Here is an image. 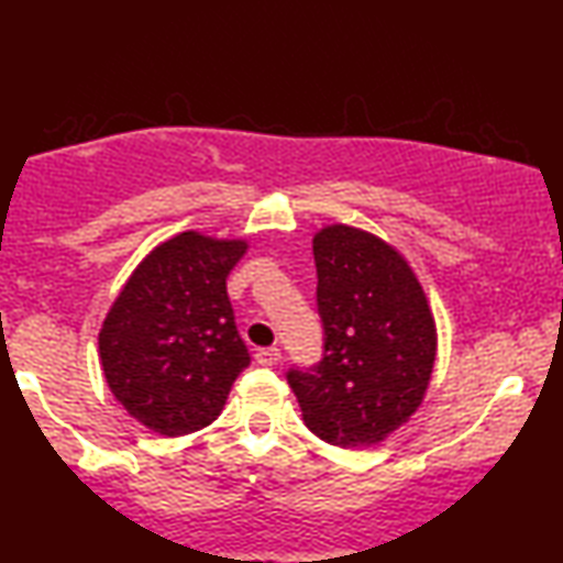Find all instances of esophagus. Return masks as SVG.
<instances>
[{"label":"esophagus","instance_id":"esophagus-1","mask_svg":"<svg viewBox=\"0 0 563 563\" xmlns=\"http://www.w3.org/2000/svg\"><path fill=\"white\" fill-rule=\"evenodd\" d=\"M279 358H282V351L276 349V345H272V349H258L256 351V361L261 366H274Z\"/></svg>","mask_w":563,"mask_h":563}]
</instances>
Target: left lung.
<instances>
[{
  "label": "left lung",
  "mask_w": 563,
  "mask_h": 563,
  "mask_svg": "<svg viewBox=\"0 0 563 563\" xmlns=\"http://www.w3.org/2000/svg\"><path fill=\"white\" fill-rule=\"evenodd\" d=\"M322 358L287 382L314 435L341 449L374 445L410 420L435 361L426 291L399 253L349 225L312 241Z\"/></svg>",
  "instance_id": "8db88e82"
}]
</instances>
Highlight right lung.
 <instances>
[{
  "mask_svg": "<svg viewBox=\"0 0 563 563\" xmlns=\"http://www.w3.org/2000/svg\"><path fill=\"white\" fill-rule=\"evenodd\" d=\"M245 249L195 230L174 235L141 261L107 312L99 330L107 384L153 433L210 426L251 364L225 287Z\"/></svg>",
  "mask_w": 563,
  "mask_h": 563,
  "instance_id": "obj_1",
  "label": "right lung"
}]
</instances>
